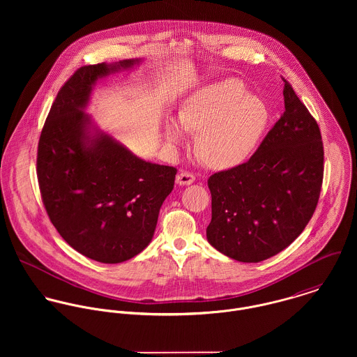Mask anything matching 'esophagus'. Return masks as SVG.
Instances as JSON below:
<instances>
[{"label":"esophagus","mask_w":357,"mask_h":357,"mask_svg":"<svg viewBox=\"0 0 357 357\" xmlns=\"http://www.w3.org/2000/svg\"><path fill=\"white\" fill-rule=\"evenodd\" d=\"M194 181H195V176L190 172H185V170L180 172L176 177V183L180 184V185H188V184H192Z\"/></svg>","instance_id":"esophagus-1"}]
</instances>
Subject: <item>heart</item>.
<instances>
[{
	"mask_svg": "<svg viewBox=\"0 0 357 357\" xmlns=\"http://www.w3.org/2000/svg\"><path fill=\"white\" fill-rule=\"evenodd\" d=\"M269 121L268 107L248 95L238 79H227L201 89L180 111V123L167 119L169 144L185 142V130L199 133L198 153L211 167H231L253 153Z\"/></svg>",
	"mask_w": 357,
	"mask_h": 357,
	"instance_id": "1",
	"label": "heart"
}]
</instances>
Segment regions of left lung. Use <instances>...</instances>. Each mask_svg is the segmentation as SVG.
Returning <instances> with one entry per match:
<instances>
[{
	"mask_svg": "<svg viewBox=\"0 0 357 357\" xmlns=\"http://www.w3.org/2000/svg\"><path fill=\"white\" fill-rule=\"evenodd\" d=\"M284 112L249 160L207 180L208 243L241 262L280 253L305 229L319 202L324 151L319 125L291 84Z\"/></svg>",
	"mask_w": 357,
	"mask_h": 357,
	"instance_id": "1",
	"label": "left lung"
}]
</instances>
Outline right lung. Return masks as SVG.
<instances>
[{"mask_svg": "<svg viewBox=\"0 0 357 357\" xmlns=\"http://www.w3.org/2000/svg\"><path fill=\"white\" fill-rule=\"evenodd\" d=\"M135 63L79 67L60 88L38 142V185L53 227L78 253L104 264L149 246L177 173L137 158L108 135H89L82 108L92 86Z\"/></svg>", "mask_w": 357, "mask_h": 357, "instance_id": "1", "label": "right lung"}]
</instances>
